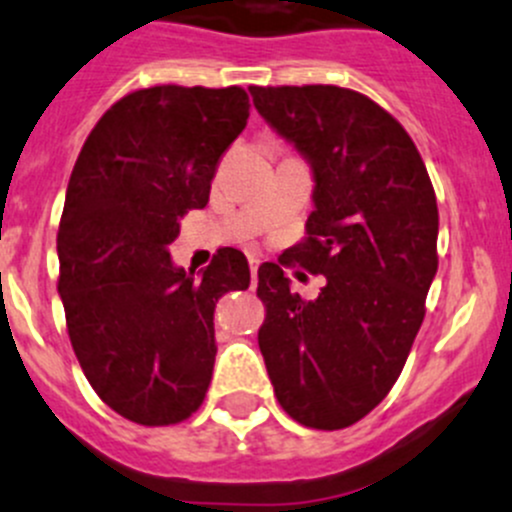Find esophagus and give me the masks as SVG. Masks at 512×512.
<instances>
[{
  "mask_svg": "<svg viewBox=\"0 0 512 512\" xmlns=\"http://www.w3.org/2000/svg\"><path fill=\"white\" fill-rule=\"evenodd\" d=\"M258 266H261V261L251 256L249 258V268H251V278H254V283H256V278H258Z\"/></svg>",
  "mask_w": 512,
  "mask_h": 512,
  "instance_id": "obj_1",
  "label": "esophagus"
}]
</instances>
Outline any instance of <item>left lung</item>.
<instances>
[{
  "mask_svg": "<svg viewBox=\"0 0 512 512\" xmlns=\"http://www.w3.org/2000/svg\"><path fill=\"white\" fill-rule=\"evenodd\" d=\"M258 114L311 164L306 239L323 273L316 301L278 263L258 268V348L283 411L306 428H348L401 376L438 271V204L408 131L383 106L333 84L249 86Z\"/></svg>",
  "mask_w": 512,
  "mask_h": 512,
  "instance_id": "1",
  "label": "left lung"
}]
</instances>
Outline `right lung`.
<instances>
[{
  "mask_svg": "<svg viewBox=\"0 0 512 512\" xmlns=\"http://www.w3.org/2000/svg\"><path fill=\"white\" fill-rule=\"evenodd\" d=\"M249 106L241 86L136 89L96 121L74 164L57 236L69 341L96 396L139 426L199 411L216 301L251 283L236 249L216 251L201 278L169 254L184 214L209 204Z\"/></svg>",
  "mask_w": 512,
  "mask_h": 512,
  "instance_id": "add662e5",
  "label": "right lung"
}]
</instances>
